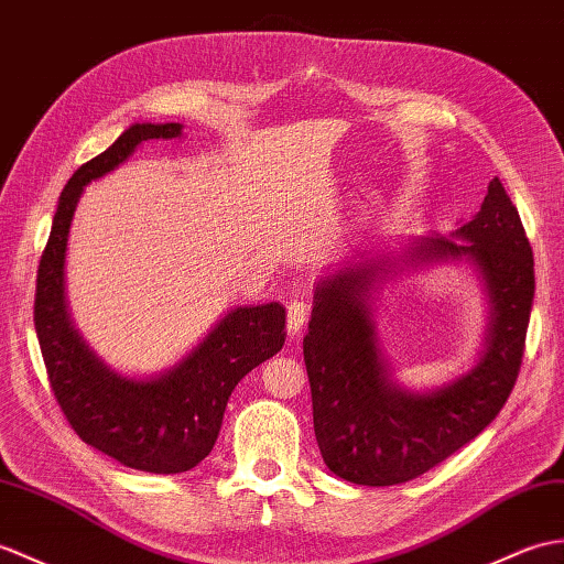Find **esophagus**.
I'll list each match as a JSON object with an SVG mask.
<instances>
[{
	"label": "esophagus",
	"instance_id": "1",
	"mask_svg": "<svg viewBox=\"0 0 564 564\" xmlns=\"http://www.w3.org/2000/svg\"><path fill=\"white\" fill-rule=\"evenodd\" d=\"M305 322H307V305L293 300V303L288 305V332H291V336H297L303 332Z\"/></svg>",
	"mask_w": 564,
	"mask_h": 564
}]
</instances>
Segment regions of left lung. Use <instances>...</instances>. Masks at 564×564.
Here are the masks:
<instances>
[{
  "instance_id": "1",
  "label": "left lung",
  "mask_w": 564,
  "mask_h": 564,
  "mask_svg": "<svg viewBox=\"0 0 564 564\" xmlns=\"http://www.w3.org/2000/svg\"><path fill=\"white\" fill-rule=\"evenodd\" d=\"M430 263H468L489 300L475 368L432 390L401 386L378 341V288ZM533 254L517 206L492 180L480 212L447 235H411L397 252L317 281L303 352L324 464L356 486L413 480L476 440L519 377L533 305Z\"/></svg>"
}]
</instances>
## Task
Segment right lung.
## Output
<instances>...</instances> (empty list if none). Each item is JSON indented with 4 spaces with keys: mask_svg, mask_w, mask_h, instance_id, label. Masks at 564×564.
I'll list each match as a JSON object with an SVG mask.
<instances>
[{
    "mask_svg": "<svg viewBox=\"0 0 564 564\" xmlns=\"http://www.w3.org/2000/svg\"><path fill=\"white\" fill-rule=\"evenodd\" d=\"M180 137V122H134L108 151L76 170L59 194L35 285V334L59 409L90 447L147 474H185L204 462L232 389L285 344L283 305H238L175 365L139 377L110 368L74 326L64 261L86 185L120 167L141 143Z\"/></svg>",
    "mask_w": 564,
    "mask_h": 564,
    "instance_id": "1",
    "label": "right lung"
}]
</instances>
